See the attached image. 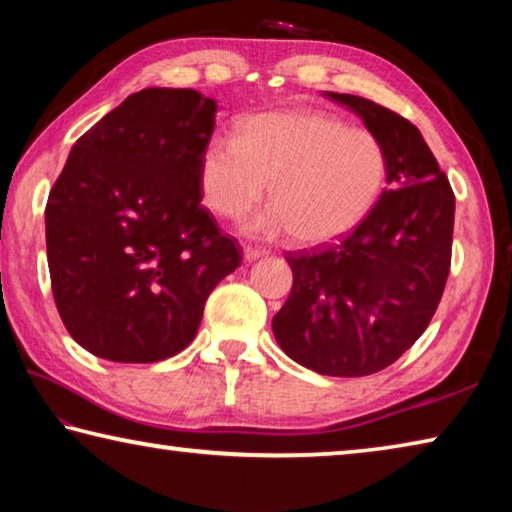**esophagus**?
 <instances>
[{
    "instance_id": "obj_1",
    "label": "esophagus",
    "mask_w": 512,
    "mask_h": 512,
    "mask_svg": "<svg viewBox=\"0 0 512 512\" xmlns=\"http://www.w3.org/2000/svg\"><path fill=\"white\" fill-rule=\"evenodd\" d=\"M266 253L262 248H253V246H244V259L246 262H257L259 257H264Z\"/></svg>"
}]
</instances>
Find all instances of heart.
I'll return each instance as SVG.
<instances>
[{
	"label": "heart",
	"instance_id": "1",
	"mask_svg": "<svg viewBox=\"0 0 512 512\" xmlns=\"http://www.w3.org/2000/svg\"><path fill=\"white\" fill-rule=\"evenodd\" d=\"M388 155L375 135L320 110H275L239 124V140L207 142L198 185L207 210L241 219L253 237L291 232L300 244H323L366 219L386 187Z\"/></svg>",
	"mask_w": 512,
	"mask_h": 512
}]
</instances>
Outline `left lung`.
Listing matches in <instances>:
<instances>
[{"mask_svg": "<svg viewBox=\"0 0 512 512\" xmlns=\"http://www.w3.org/2000/svg\"><path fill=\"white\" fill-rule=\"evenodd\" d=\"M327 97L384 144L388 189L352 235L287 253L293 287L273 316V334L300 366L366 377L400 359L436 314L452 262L456 201L411 121L354 94Z\"/></svg>", "mask_w": 512, "mask_h": 512, "instance_id": "8db88e82", "label": "left lung"}]
</instances>
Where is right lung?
<instances>
[{
    "mask_svg": "<svg viewBox=\"0 0 512 512\" xmlns=\"http://www.w3.org/2000/svg\"><path fill=\"white\" fill-rule=\"evenodd\" d=\"M216 101L146 88L81 135L51 189V289L72 339L94 357L153 363L194 341L205 300L241 264L201 207L198 164Z\"/></svg>",
    "mask_w": 512,
    "mask_h": 512,
    "instance_id": "1",
    "label": "right lung"
}]
</instances>
